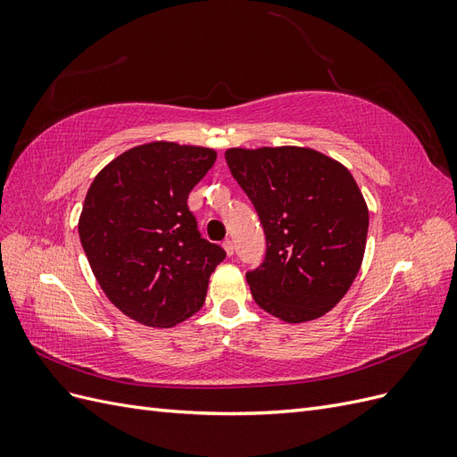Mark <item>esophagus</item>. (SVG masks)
Returning <instances> with one entry per match:
<instances>
[{
  "mask_svg": "<svg viewBox=\"0 0 457 457\" xmlns=\"http://www.w3.org/2000/svg\"><path fill=\"white\" fill-rule=\"evenodd\" d=\"M223 247H225V252H227L228 257L234 253V242H232V240H225V242H223Z\"/></svg>",
  "mask_w": 457,
  "mask_h": 457,
  "instance_id": "obj_1",
  "label": "esophagus"
}]
</instances>
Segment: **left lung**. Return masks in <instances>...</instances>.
Wrapping results in <instances>:
<instances>
[{
  "label": "left lung",
  "instance_id": "obj_1",
  "mask_svg": "<svg viewBox=\"0 0 457 457\" xmlns=\"http://www.w3.org/2000/svg\"><path fill=\"white\" fill-rule=\"evenodd\" d=\"M225 160L265 230V259L245 272L257 305L289 324L334 309L368 237V207L349 170L299 146L230 148Z\"/></svg>",
  "mask_w": 457,
  "mask_h": 457
}]
</instances>
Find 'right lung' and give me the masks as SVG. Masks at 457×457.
Segmentation results:
<instances>
[{"mask_svg": "<svg viewBox=\"0 0 457 457\" xmlns=\"http://www.w3.org/2000/svg\"><path fill=\"white\" fill-rule=\"evenodd\" d=\"M215 158L202 146L141 145L110 162L87 190L81 245L103 292L137 322L171 328L198 312L227 257L202 238L187 205Z\"/></svg>", "mask_w": 457, "mask_h": 457, "instance_id": "obj_1", "label": "right lung"}]
</instances>
